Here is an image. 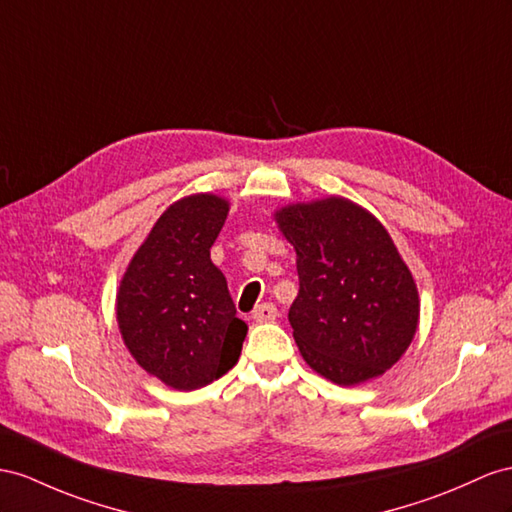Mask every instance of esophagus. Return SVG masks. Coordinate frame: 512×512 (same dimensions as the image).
Wrapping results in <instances>:
<instances>
[{
  "label": "esophagus",
  "instance_id": "esophagus-1",
  "mask_svg": "<svg viewBox=\"0 0 512 512\" xmlns=\"http://www.w3.org/2000/svg\"><path fill=\"white\" fill-rule=\"evenodd\" d=\"M277 316H279L277 307H274L272 303H264V305L255 307L251 318H253L255 322H272V320H277Z\"/></svg>",
  "mask_w": 512,
  "mask_h": 512
}]
</instances>
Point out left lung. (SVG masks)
I'll use <instances>...</instances> for the list:
<instances>
[{
  "label": "left lung",
  "instance_id": "1",
  "mask_svg": "<svg viewBox=\"0 0 512 512\" xmlns=\"http://www.w3.org/2000/svg\"><path fill=\"white\" fill-rule=\"evenodd\" d=\"M274 220L296 251L287 318L309 368L344 387L385 374L419 322L417 285L387 229L342 196L281 207Z\"/></svg>",
  "mask_w": 512,
  "mask_h": 512
}]
</instances>
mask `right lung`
<instances>
[{"label": "right lung", "mask_w": 512, "mask_h": 512, "mask_svg": "<svg viewBox=\"0 0 512 512\" xmlns=\"http://www.w3.org/2000/svg\"><path fill=\"white\" fill-rule=\"evenodd\" d=\"M227 214L229 201L216 194L170 205L129 261L116 294V320L131 357L179 391L227 374L248 331L235 318L225 274L209 259Z\"/></svg>", "instance_id": "add662e5"}]
</instances>
